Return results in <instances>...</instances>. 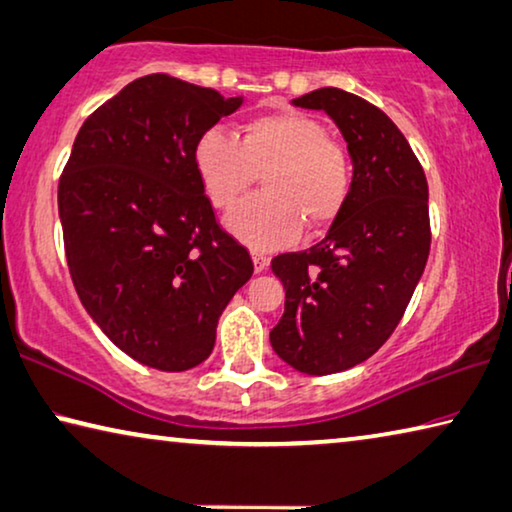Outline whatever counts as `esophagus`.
I'll list each match as a JSON object with an SVG mask.
<instances>
[{"instance_id": "1", "label": "esophagus", "mask_w": 512, "mask_h": 512, "mask_svg": "<svg viewBox=\"0 0 512 512\" xmlns=\"http://www.w3.org/2000/svg\"><path fill=\"white\" fill-rule=\"evenodd\" d=\"M269 262H271L269 257H266L264 253H257V250H255V253H253V266H255V273H262V271L269 269Z\"/></svg>"}]
</instances>
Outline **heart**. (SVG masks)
Listing matches in <instances>:
<instances>
[{
    "mask_svg": "<svg viewBox=\"0 0 512 512\" xmlns=\"http://www.w3.org/2000/svg\"><path fill=\"white\" fill-rule=\"evenodd\" d=\"M202 189L218 209H232L264 175V196L227 216V230L255 250L294 243L303 223L321 230L342 214L353 170L342 143L303 113H266L248 120L239 139L221 129L200 136L193 152Z\"/></svg>",
    "mask_w": 512,
    "mask_h": 512,
    "instance_id": "obj_1",
    "label": "heart"
}]
</instances>
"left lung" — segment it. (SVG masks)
<instances>
[{
	"instance_id": "obj_1",
	"label": "left lung",
	"mask_w": 512,
	"mask_h": 512,
	"mask_svg": "<svg viewBox=\"0 0 512 512\" xmlns=\"http://www.w3.org/2000/svg\"><path fill=\"white\" fill-rule=\"evenodd\" d=\"M291 104L326 111L353 164L351 196L326 239L271 262L285 285L273 351L328 376L371 358L399 326L431 250L428 182L401 129L362 97L319 88Z\"/></svg>"
}]
</instances>
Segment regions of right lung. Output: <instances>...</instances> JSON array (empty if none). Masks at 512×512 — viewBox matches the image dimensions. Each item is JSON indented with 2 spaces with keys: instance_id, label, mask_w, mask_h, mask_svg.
<instances>
[{
  "instance_id": "1",
  "label": "right lung",
  "mask_w": 512,
  "mask_h": 512,
  "mask_svg": "<svg viewBox=\"0 0 512 512\" xmlns=\"http://www.w3.org/2000/svg\"><path fill=\"white\" fill-rule=\"evenodd\" d=\"M243 97L148 75L81 125L59 182V218L81 305L120 351L186 371L253 275L248 250L216 223L196 145Z\"/></svg>"
}]
</instances>
